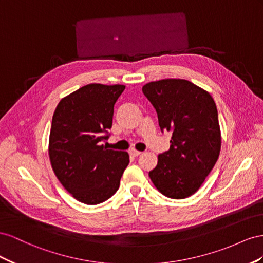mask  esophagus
<instances>
[{
    "instance_id": "esophagus-1",
    "label": "esophagus",
    "mask_w": 263,
    "mask_h": 263,
    "mask_svg": "<svg viewBox=\"0 0 263 263\" xmlns=\"http://www.w3.org/2000/svg\"><path fill=\"white\" fill-rule=\"evenodd\" d=\"M129 153H130L132 156H139V155L141 154V152L138 151V149H136V148H131L130 151H129Z\"/></svg>"
}]
</instances>
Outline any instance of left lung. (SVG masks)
<instances>
[{
    "instance_id": "left-lung-1",
    "label": "left lung",
    "mask_w": 263,
    "mask_h": 263,
    "mask_svg": "<svg viewBox=\"0 0 263 263\" xmlns=\"http://www.w3.org/2000/svg\"><path fill=\"white\" fill-rule=\"evenodd\" d=\"M142 91L156 111L161 131L172 132L170 149L159 155L148 176L164 196L190 197L204 183L220 153L216 103L204 89L184 79L148 82Z\"/></svg>"
}]
</instances>
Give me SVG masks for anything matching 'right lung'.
I'll use <instances>...</instances> for the list:
<instances>
[{"label":"right lung","mask_w":263,"mask_h":263,"mask_svg":"<svg viewBox=\"0 0 263 263\" xmlns=\"http://www.w3.org/2000/svg\"><path fill=\"white\" fill-rule=\"evenodd\" d=\"M125 86L90 84L61 100L52 116L49 159L72 197L87 205L109 199L120 185L129 154L103 146L115 103Z\"/></svg>","instance_id":"right-lung-1"}]
</instances>
